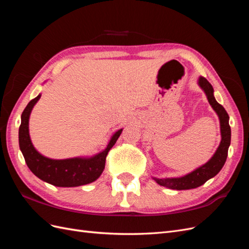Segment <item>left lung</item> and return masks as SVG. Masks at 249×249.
Returning <instances> with one entry per match:
<instances>
[{
	"instance_id": "8db88e82",
	"label": "left lung",
	"mask_w": 249,
	"mask_h": 249,
	"mask_svg": "<svg viewBox=\"0 0 249 249\" xmlns=\"http://www.w3.org/2000/svg\"><path fill=\"white\" fill-rule=\"evenodd\" d=\"M199 86L203 89L208 97V101L211 106L215 110V112L219 116L220 120V131H221V142L218 146L216 153L211 158L210 161L205 165L195 169L191 173H188L187 176L182 178H156V182L163 186L170 188L175 190H187V189H194L201 185L205 184L208 179L215 177L218 172L221 170L223 165L227 161L228 150L231 144V126L229 124V114L225 109L218 104L214 97V89L212 85L210 84L209 81L200 77L198 80Z\"/></svg>"
}]
</instances>
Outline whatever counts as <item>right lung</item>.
<instances>
[{
  "label": "right lung",
  "instance_id": "right-lung-1",
  "mask_svg": "<svg viewBox=\"0 0 249 249\" xmlns=\"http://www.w3.org/2000/svg\"><path fill=\"white\" fill-rule=\"evenodd\" d=\"M40 94L30 101L21 114L18 131L19 148L25 161L34 175L49 184L57 187H77L94 182L100 178L105 168L106 157L115 144L123 129L113 135L108 146L102 153L88 159L73 158L65 160H53L43 157L34 148L29 135V117L34 105L40 99Z\"/></svg>",
  "mask_w": 249,
  "mask_h": 249
}]
</instances>
